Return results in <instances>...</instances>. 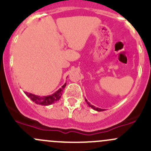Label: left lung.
I'll list each match as a JSON object with an SVG mask.
<instances>
[{
  "instance_id": "1",
  "label": "left lung",
  "mask_w": 151,
  "mask_h": 151,
  "mask_svg": "<svg viewBox=\"0 0 151 151\" xmlns=\"http://www.w3.org/2000/svg\"><path fill=\"white\" fill-rule=\"evenodd\" d=\"M85 101H86L87 104H88V106H91V107L92 108V109H93L94 110H96V111H98V112H101V111H104V109H100V108L96 107V106H93V105H91V104H90L89 102H88V101H87V99H85Z\"/></svg>"
}]
</instances>
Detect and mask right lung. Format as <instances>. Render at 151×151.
<instances>
[{"label":"right lung","instance_id":"obj_1","mask_svg":"<svg viewBox=\"0 0 151 151\" xmlns=\"http://www.w3.org/2000/svg\"><path fill=\"white\" fill-rule=\"evenodd\" d=\"M66 84L65 83L63 86L60 88H59L56 92H55L54 93L52 94V95L47 96H40L35 95V94L25 92V93L26 94L28 98H30L33 102L36 103V104H40L42 106H47V105H50L53 103L56 102V101H58L60 99V96H62L63 93V91L64 90L65 87H66Z\"/></svg>","mask_w":151,"mask_h":151}]
</instances>
